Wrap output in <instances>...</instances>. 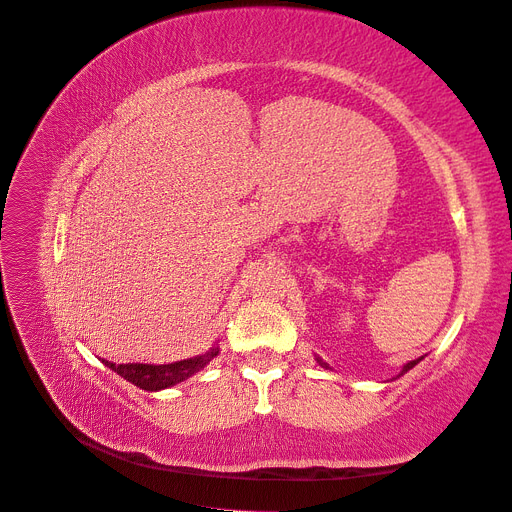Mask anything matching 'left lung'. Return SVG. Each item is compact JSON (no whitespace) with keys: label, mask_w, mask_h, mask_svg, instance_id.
Wrapping results in <instances>:
<instances>
[{"label":"left lung","mask_w":512,"mask_h":512,"mask_svg":"<svg viewBox=\"0 0 512 512\" xmlns=\"http://www.w3.org/2000/svg\"><path fill=\"white\" fill-rule=\"evenodd\" d=\"M418 361H421V359H416V361H410V363H408V365H404V369H401V374H406V371H408V369H412V367H414V365H416V363H418ZM318 363H320V365H322V367H329V365H327V363H322V361H318ZM401 374H399V376H401Z\"/></svg>","instance_id":"1"}]
</instances>
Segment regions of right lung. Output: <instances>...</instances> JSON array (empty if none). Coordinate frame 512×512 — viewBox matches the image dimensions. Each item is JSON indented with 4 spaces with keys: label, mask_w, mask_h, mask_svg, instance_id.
<instances>
[{
    "label": "right lung",
    "mask_w": 512,
    "mask_h": 512,
    "mask_svg": "<svg viewBox=\"0 0 512 512\" xmlns=\"http://www.w3.org/2000/svg\"><path fill=\"white\" fill-rule=\"evenodd\" d=\"M220 348L215 346L209 352L194 356V359L188 361H177V363H168V365H145V363H126V365H115L111 361H104L102 363L106 367H111L113 371L121 378H126L128 382L141 386L145 391H162L168 389V386L179 384L185 378H190L196 371L203 369L213 356H218Z\"/></svg>",
    "instance_id": "1"
}]
</instances>
